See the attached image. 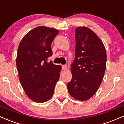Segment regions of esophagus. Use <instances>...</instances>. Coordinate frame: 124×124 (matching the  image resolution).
<instances>
[{"instance_id":"obj_1","label":"esophagus","mask_w":124,"mask_h":124,"mask_svg":"<svg viewBox=\"0 0 124 124\" xmlns=\"http://www.w3.org/2000/svg\"><path fill=\"white\" fill-rule=\"evenodd\" d=\"M62 69L63 70H66L68 69V66H67L66 65H62Z\"/></svg>"}]
</instances>
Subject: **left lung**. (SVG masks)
Segmentation results:
<instances>
[{
	"mask_svg": "<svg viewBox=\"0 0 124 124\" xmlns=\"http://www.w3.org/2000/svg\"><path fill=\"white\" fill-rule=\"evenodd\" d=\"M75 39L72 78L67 87L71 96L84 101L91 98L101 85L106 70V52L101 40L89 28H77Z\"/></svg>",
	"mask_w": 124,
	"mask_h": 124,
	"instance_id": "obj_1",
	"label": "left lung"
}]
</instances>
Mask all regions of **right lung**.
I'll return each instance as SVG.
<instances>
[{
  "instance_id": "add662e5",
  "label": "right lung",
  "mask_w": 124,
  "mask_h": 124,
  "mask_svg": "<svg viewBox=\"0 0 124 124\" xmlns=\"http://www.w3.org/2000/svg\"><path fill=\"white\" fill-rule=\"evenodd\" d=\"M59 31L46 26L31 30L18 48L16 64L19 81L27 96L38 103L53 96L61 66L47 62L53 55L51 45Z\"/></svg>"
}]
</instances>
